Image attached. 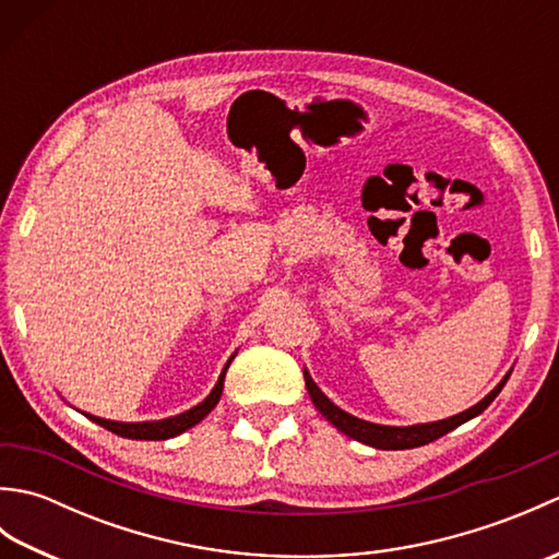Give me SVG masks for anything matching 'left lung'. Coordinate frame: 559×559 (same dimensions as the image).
Segmentation results:
<instances>
[{
    "mask_svg": "<svg viewBox=\"0 0 559 559\" xmlns=\"http://www.w3.org/2000/svg\"><path fill=\"white\" fill-rule=\"evenodd\" d=\"M509 374L502 379L500 384H497L488 396H485L483 401H478L476 406L463 411L459 415H451V418L447 420H437V423H425V425H411V427H391V425H377V423H367V420H360L355 418V415L341 411L338 406H334L324 394L322 389H319L314 384V379L310 377V372L305 370V386L307 391H310V399L317 406V411L324 415V418L336 427V430H341L343 435H348L353 439H358V442L362 444H370L374 449H413V447H423V444H430L435 442V439H439L442 435L451 432L454 427H459L461 423H466L471 418H476V415H480L485 408L490 406V403L495 401V396L500 394L502 386L507 384Z\"/></svg>",
    "mask_w": 559,
    "mask_h": 559,
    "instance_id": "1",
    "label": "left lung"
}]
</instances>
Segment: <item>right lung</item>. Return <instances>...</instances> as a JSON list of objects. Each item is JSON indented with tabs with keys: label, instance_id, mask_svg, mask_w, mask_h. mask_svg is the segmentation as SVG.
<instances>
[{
	"label": "right lung",
	"instance_id": "obj_1",
	"mask_svg": "<svg viewBox=\"0 0 559 559\" xmlns=\"http://www.w3.org/2000/svg\"><path fill=\"white\" fill-rule=\"evenodd\" d=\"M233 358L228 360V365L223 367V372L218 377L216 386H213L211 394L199 403V406L189 408L180 415H173V418H165V420H148V423H117V420H105V418H96V415L91 413H83L86 418H91L93 423L103 425L105 430H110L115 435L120 437H127V439H170V437H177L182 435L185 430H189V427H194L197 423H201L206 418V415L216 408V403L221 401V394H223V379H225V372H228Z\"/></svg>",
	"mask_w": 559,
	"mask_h": 559
}]
</instances>
